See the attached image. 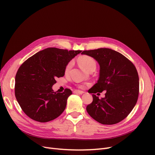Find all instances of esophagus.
Here are the masks:
<instances>
[{"label": "esophagus", "instance_id": "1", "mask_svg": "<svg viewBox=\"0 0 155 155\" xmlns=\"http://www.w3.org/2000/svg\"><path fill=\"white\" fill-rule=\"evenodd\" d=\"M84 93L83 91H78V90H76L74 91V94H83Z\"/></svg>", "mask_w": 155, "mask_h": 155}]
</instances>
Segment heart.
Instances as JSON below:
<instances>
[{
	"mask_svg": "<svg viewBox=\"0 0 155 155\" xmlns=\"http://www.w3.org/2000/svg\"><path fill=\"white\" fill-rule=\"evenodd\" d=\"M78 62L79 64L81 66V67L83 69H85L87 72H88L89 70L92 68H96V61L92 58L90 57V56H88V55L81 56V57L79 58L78 59ZM72 64H73L72 61H70L68 63V64L66 67V69H65L66 72H68L70 69V68L72 67Z\"/></svg>",
	"mask_w": 155,
	"mask_h": 155,
	"instance_id": "b5f03b06",
	"label": "heart"
}]
</instances>
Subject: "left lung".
Wrapping results in <instances>:
<instances>
[{
  "label": "left lung",
  "instance_id": "obj_1",
  "mask_svg": "<svg viewBox=\"0 0 155 155\" xmlns=\"http://www.w3.org/2000/svg\"><path fill=\"white\" fill-rule=\"evenodd\" d=\"M82 55L93 58L100 65L99 79L88 93L106 91L105 96L92 94L87 105L88 114L104 125H112L125 119L137 102L139 78L134 65L124 55L109 48L85 50Z\"/></svg>",
  "mask_w": 155,
  "mask_h": 155
}]
</instances>
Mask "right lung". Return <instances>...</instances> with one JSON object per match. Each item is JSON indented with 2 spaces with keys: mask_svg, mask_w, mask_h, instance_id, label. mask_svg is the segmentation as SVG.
Listing matches in <instances>:
<instances>
[{
  "mask_svg": "<svg viewBox=\"0 0 155 155\" xmlns=\"http://www.w3.org/2000/svg\"><path fill=\"white\" fill-rule=\"evenodd\" d=\"M82 50L48 48L32 55L18 68L15 76V94L25 113L39 122L58 118L67 106L72 91L66 88L55 93V78L63 77L67 65Z\"/></svg>",
  "mask_w": 155,
  "mask_h": 155,
  "instance_id": "right-lung-1",
  "label": "right lung"
}]
</instances>
